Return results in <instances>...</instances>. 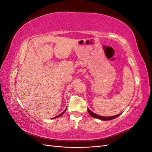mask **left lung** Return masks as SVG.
Returning a JSON list of instances; mask_svg holds the SVG:
<instances>
[{
    "label": "left lung",
    "instance_id": "8db88e82",
    "mask_svg": "<svg viewBox=\"0 0 152 152\" xmlns=\"http://www.w3.org/2000/svg\"><path fill=\"white\" fill-rule=\"evenodd\" d=\"M87 111H88L89 113L91 115V117L96 118H98V119H100V120H103V121H110V120H112V119H114V118H117V117H118L119 115H120L121 114H122V113H119L118 115H116L112 116V117H103V116L98 115L93 113V112H91L89 108H87Z\"/></svg>",
    "mask_w": 152,
    "mask_h": 152
}]
</instances>
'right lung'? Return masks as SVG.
Returning a JSON list of instances; mask_svg holds the SVG:
<instances>
[{
  "label": "right lung",
  "instance_id": "1",
  "mask_svg": "<svg viewBox=\"0 0 152 152\" xmlns=\"http://www.w3.org/2000/svg\"><path fill=\"white\" fill-rule=\"evenodd\" d=\"M66 109L65 110H64V111L61 113H60V114H59V115H58V116H56V117H54V118H57V117H59V116H61V115H63L64 113H65V111H66Z\"/></svg>",
  "mask_w": 152,
  "mask_h": 152
}]
</instances>
